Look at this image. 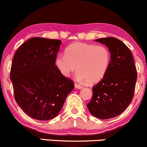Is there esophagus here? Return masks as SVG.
<instances>
[{
	"instance_id": "34e87169",
	"label": "esophagus",
	"mask_w": 147,
	"mask_h": 147,
	"mask_svg": "<svg viewBox=\"0 0 147 147\" xmlns=\"http://www.w3.org/2000/svg\"><path fill=\"white\" fill-rule=\"evenodd\" d=\"M75 88H77V89H82V88L83 87L82 86H81V85H80V84H78V83H75Z\"/></svg>"
}]
</instances>
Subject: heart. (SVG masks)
<instances>
[{
    "label": "heart",
    "instance_id": "b5f03b06",
    "mask_svg": "<svg viewBox=\"0 0 147 147\" xmlns=\"http://www.w3.org/2000/svg\"><path fill=\"white\" fill-rule=\"evenodd\" d=\"M111 52L104 46L78 42L69 46L65 54H61L55 64L64 76L69 77L77 69L80 81L96 83L104 77L111 62Z\"/></svg>",
    "mask_w": 147,
    "mask_h": 147
}]
</instances>
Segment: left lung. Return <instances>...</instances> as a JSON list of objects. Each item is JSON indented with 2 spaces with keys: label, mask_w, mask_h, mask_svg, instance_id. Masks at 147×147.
I'll return each instance as SVG.
<instances>
[{
  "label": "left lung",
  "mask_w": 147,
  "mask_h": 147,
  "mask_svg": "<svg viewBox=\"0 0 147 147\" xmlns=\"http://www.w3.org/2000/svg\"><path fill=\"white\" fill-rule=\"evenodd\" d=\"M111 52L110 65L103 79L92 87L93 95L88 103L92 115L109 119L120 115L134 96L137 73L129 48L114 37L96 39Z\"/></svg>",
  "instance_id": "obj_1"
}]
</instances>
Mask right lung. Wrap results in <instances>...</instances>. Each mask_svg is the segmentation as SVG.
Returning <instances> with one entry per match:
<instances>
[{"mask_svg": "<svg viewBox=\"0 0 147 147\" xmlns=\"http://www.w3.org/2000/svg\"><path fill=\"white\" fill-rule=\"evenodd\" d=\"M62 41L34 37L18 48L12 59L10 80L15 99L31 118L49 120L57 116L74 89L72 80L55 65Z\"/></svg>", "mask_w": 147, "mask_h": 147, "instance_id": "obj_1", "label": "right lung"}]
</instances>
